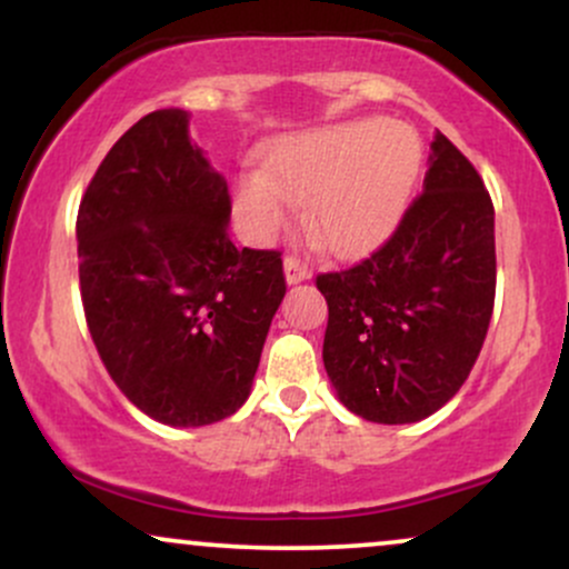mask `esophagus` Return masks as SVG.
Here are the masks:
<instances>
[{
	"mask_svg": "<svg viewBox=\"0 0 569 569\" xmlns=\"http://www.w3.org/2000/svg\"><path fill=\"white\" fill-rule=\"evenodd\" d=\"M283 272H286V280H289V283H302V280L310 276V270H307V264L297 257V253H286Z\"/></svg>",
	"mask_w": 569,
	"mask_h": 569,
	"instance_id": "obj_1",
	"label": "esophagus"
}]
</instances>
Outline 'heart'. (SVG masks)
Wrapping results in <instances>:
<instances>
[{
	"mask_svg": "<svg viewBox=\"0 0 569 569\" xmlns=\"http://www.w3.org/2000/svg\"><path fill=\"white\" fill-rule=\"evenodd\" d=\"M422 171V141L403 122L352 120L289 136L267 149L259 173L234 187V208L257 240L289 227L305 202L310 238L337 257L380 246L407 211Z\"/></svg>",
	"mask_w": 569,
	"mask_h": 569,
	"instance_id": "obj_1",
	"label": "heart"
}]
</instances>
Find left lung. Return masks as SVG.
Listing matches in <instances>:
<instances>
[{
	"instance_id": "1",
	"label": "left lung",
	"mask_w": 569,
	"mask_h": 569,
	"mask_svg": "<svg viewBox=\"0 0 569 569\" xmlns=\"http://www.w3.org/2000/svg\"><path fill=\"white\" fill-rule=\"evenodd\" d=\"M401 221L367 259L321 272L323 367L358 417L403 426L433 415L471 375L495 307V208L471 160L436 136Z\"/></svg>"
}]
</instances>
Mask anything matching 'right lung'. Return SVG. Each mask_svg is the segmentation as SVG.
Returning a JSON list of instances; mask_svg holds the SVG:
<instances>
[{"label": "right lung", "mask_w": 569, "mask_h": 569, "mask_svg": "<svg viewBox=\"0 0 569 569\" xmlns=\"http://www.w3.org/2000/svg\"><path fill=\"white\" fill-rule=\"evenodd\" d=\"M184 109L120 136L77 213L80 293L117 388L152 420L198 428L243 407L286 293L280 251L232 246L227 181Z\"/></svg>", "instance_id": "right-lung-1"}]
</instances>
